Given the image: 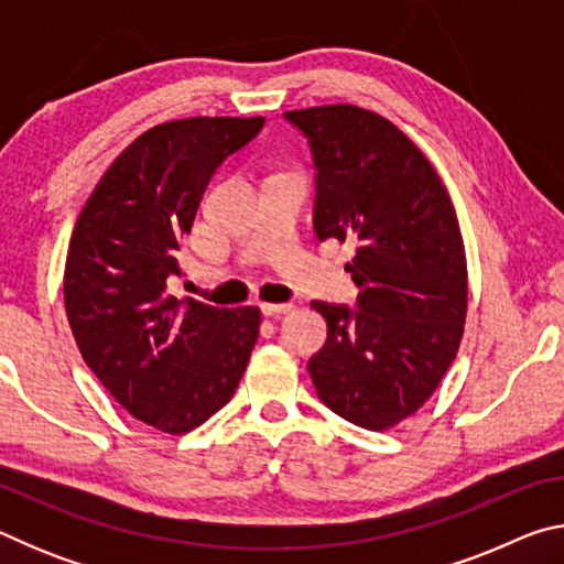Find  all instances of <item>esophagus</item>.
<instances>
[{
    "mask_svg": "<svg viewBox=\"0 0 564 564\" xmlns=\"http://www.w3.org/2000/svg\"><path fill=\"white\" fill-rule=\"evenodd\" d=\"M289 311H291L289 303H263L261 305V313H263V316H269V318H281Z\"/></svg>",
    "mask_w": 564,
    "mask_h": 564,
    "instance_id": "1",
    "label": "esophagus"
}]
</instances>
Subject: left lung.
I'll return each instance as SVG.
<instances>
[{
    "mask_svg": "<svg viewBox=\"0 0 564 564\" xmlns=\"http://www.w3.org/2000/svg\"><path fill=\"white\" fill-rule=\"evenodd\" d=\"M316 166L321 241L356 246V308L313 301L328 338L308 360L318 398L366 431H388L433 395L460 348L467 265L451 196L395 123L330 104L285 111Z\"/></svg>",
    "mask_w": 564,
    "mask_h": 564,
    "instance_id": "8db88e82",
    "label": "left lung"
}]
</instances>
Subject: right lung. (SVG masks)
I'll list each match as a JSON object with an SVG mask.
<instances>
[{
	"label": "right lung",
	"mask_w": 564,
	"mask_h": 564,
	"mask_svg": "<svg viewBox=\"0 0 564 564\" xmlns=\"http://www.w3.org/2000/svg\"><path fill=\"white\" fill-rule=\"evenodd\" d=\"M263 117L159 123L107 169L76 218L64 305L82 358L141 423L181 435L231 400L259 340L261 311L166 293L208 181Z\"/></svg>",
	"instance_id": "add662e5"
}]
</instances>
